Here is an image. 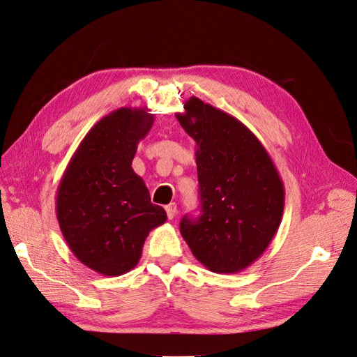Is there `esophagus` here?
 I'll list each match as a JSON object with an SVG mask.
<instances>
[{"label": "esophagus", "instance_id": "esophagus-1", "mask_svg": "<svg viewBox=\"0 0 357 357\" xmlns=\"http://www.w3.org/2000/svg\"><path fill=\"white\" fill-rule=\"evenodd\" d=\"M165 211H167V215L169 220H173L176 215H177V204H169L168 206H165Z\"/></svg>", "mask_w": 357, "mask_h": 357}]
</instances>
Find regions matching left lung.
Listing matches in <instances>:
<instances>
[{"mask_svg": "<svg viewBox=\"0 0 357 357\" xmlns=\"http://www.w3.org/2000/svg\"><path fill=\"white\" fill-rule=\"evenodd\" d=\"M196 142L202 215L184 217L180 233L212 273L246 269L266 250L284 212V184L269 153L248 127L192 96L177 112Z\"/></svg>", "mask_w": 357, "mask_h": 357, "instance_id": "left-lung-1", "label": "left lung"}]
</instances>
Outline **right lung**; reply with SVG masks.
Wrapping results in <instances>:
<instances>
[{
  "label": "right lung",
  "instance_id": "right-lung-1",
  "mask_svg": "<svg viewBox=\"0 0 357 357\" xmlns=\"http://www.w3.org/2000/svg\"><path fill=\"white\" fill-rule=\"evenodd\" d=\"M153 120L146 107L111 111L83 137L56 189V220L70 250L101 275L133 269L151 230L167 220L132 168Z\"/></svg>",
  "mask_w": 357,
  "mask_h": 357
}]
</instances>
